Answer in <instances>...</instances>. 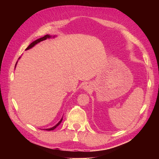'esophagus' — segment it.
<instances>
[{"mask_svg": "<svg viewBox=\"0 0 159 159\" xmlns=\"http://www.w3.org/2000/svg\"><path fill=\"white\" fill-rule=\"evenodd\" d=\"M83 89H84L85 90H86V91L89 90L90 89V83H85V84L83 85Z\"/></svg>", "mask_w": 159, "mask_h": 159, "instance_id": "34e87169", "label": "esophagus"}]
</instances>
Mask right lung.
Returning a JSON list of instances; mask_svg holds the SVG:
<instances>
[{"label":"right lung","instance_id":"1","mask_svg":"<svg viewBox=\"0 0 159 159\" xmlns=\"http://www.w3.org/2000/svg\"><path fill=\"white\" fill-rule=\"evenodd\" d=\"M52 36H50V35H45V36H43V37H42V38H40V39H37V40H36V41H34V42H32L29 45V46L26 48V50H29V49H30V48H33L35 45L36 44H37V43H40V42H41V41H44V40H46L47 39H50V38H51ZM53 37H55V36H53ZM16 64H17V63H16ZM16 64H15V66H16ZM61 120H62V118H61V120H60V121L58 122V123H57V124H56L55 126H53V127H52V128H47V129H43V130H48V131H50V130H53L54 129H55L57 127V126L60 124L61 123Z\"/></svg>","mask_w":159,"mask_h":159}]
</instances>
